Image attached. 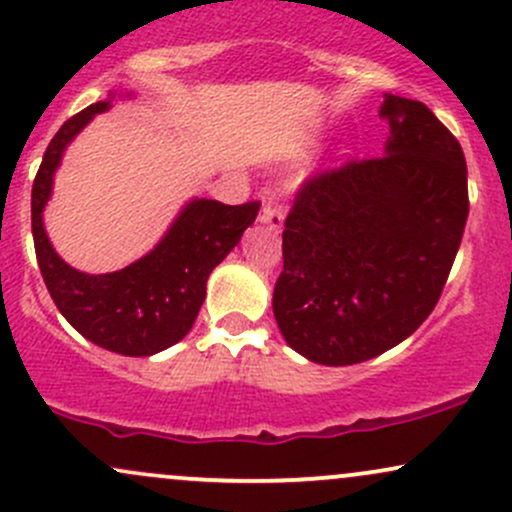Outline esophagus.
<instances>
[{
	"label": "esophagus",
	"instance_id": "34e87169",
	"mask_svg": "<svg viewBox=\"0 0 512 512\" xmlns=\"http://www.w3.org/2000/svg\"><path fill=\"white\" fill-rule=\"evenodd\" d=\"M284 219H286L284 209L276 207V204H267V207H264L262 214H260V223L269 226V231H276V233L284 228Z\"/></svg>",
	"mask_w": 512,
	"mask_h": 512
}]
</instances>
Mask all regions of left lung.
Here are the masks:
<instances>
[{
	"label": "left lung",
	"instance_id": "obj_1",
	"mask_svg": "<svg viewBox=\"0 0 512 512\" xmlns=\"http://www.w3.org/2000/svg\"><path fill=\"white\" fill-rule=\"evenodd\" d=\"M383 156L322 173L284 228L272 310L293 351L320 366L385 354L436 308L469 214L467 163L424 103L385 93Z\"/></svg>",
	"mask_w": 512,
	"mask_h": 512
}]
</instances>
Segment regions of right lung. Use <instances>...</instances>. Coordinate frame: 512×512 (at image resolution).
<instances>
[{"label": "right lung", "instance_id": "1", "mask_svg": "<svg viewBox=\"0 0 512 512\" xmlns=\"http://www.w3.org/2000/svg\"><path fill=\"white\" fill-rule=\"evenodd\" d=\"M122 93L88 105L52 137L33 182L31 223L35 257L57 310L88 342L122 356H154L178 344L195 325L207 296V279L257 219L260 204L240 207L216 199H190L163 238L125 269L86 274L57 255L45 233L43 211L64 151L96 115L110 110ZM134 93L127 91L125 98Z\"/></svg>", "mask_w": 512, "mask_h": 512}]
</instances>
